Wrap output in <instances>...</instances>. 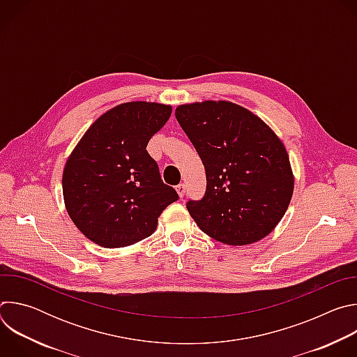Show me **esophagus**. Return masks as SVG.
<instances>
[{
    "instance_id": "1",
    "label": "esophagus",
    "mask_w": 357,
    "mask_h": 357,
    "mask_svg": "<svg viewBox=\"0 0 357 357\" xmlns=\"http://www.w3.org/2000/svg\"><path fill=\"white\" fill-rule=\"evenodd\" d=\"M176 192H178V195H179V197H183V195H185V192H186V188H185V185L183 183H179L176 188Z\"/></svg>"
}]
</instances>
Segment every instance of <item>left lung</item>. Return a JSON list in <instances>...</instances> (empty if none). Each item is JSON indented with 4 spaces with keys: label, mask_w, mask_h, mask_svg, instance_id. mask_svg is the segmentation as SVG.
Returning a JSON list of instances; mask_svg holds the SVG:
<instances>
[{
    "label": "left lung",
    "mask_w": 357,
    "mask_h": 357,
    "mask_svg": "<svg viewBox=\"0 0 357 357\" xmlns=\"http://www.w3.org/2000/svg\"><path fill=\"white\" fill-rule=\"evenodd\" d=\"M175 116L206 169V193L188 212L209 237L245 245L268 236L294 192L288 152L254 113L226 100L181 105Z\"/></svg>",
    "instance_id": "1"
}]
</instances>
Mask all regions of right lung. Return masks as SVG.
Returning a JSON list of instances; mask_svg holds the SVG:
<instances>
[{"instance_id":"add662e5","label":"right lung","mask_w":357,"mask_h":357,"mask_svg":"<svg viewBox=\"0 0 357 357\" xmlns=\"http://www.w3.org/2000/svg\"><path fill=\"white\" fill-rule=\"evenodd\" d=\"M171 113L169 105L151 101L119 105L101 114L72 151L62 176L65 206L93 243L106 248L138 243L178 200L146 152Z\"/></svg>"}]
</instances>
